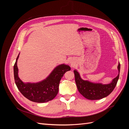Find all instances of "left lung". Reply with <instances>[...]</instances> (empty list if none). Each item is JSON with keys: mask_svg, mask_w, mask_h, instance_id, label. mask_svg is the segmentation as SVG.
I'll return each mask as SVG.
<instances>
[{"mask_svg": "<svg viewBox=\"0 0 129 129\" xmlns=\"http://www.w3.org/2000/svg\"><path fill=\"white\" fill-rule=\"evenodd\" d=\"M120 63L118 65V74L111 82L109 84L92 83L87 80H83L81 78L76 70H74L75 80L77 89L81 94L85 98L90 100H100L108 96L115 88L119 79L120 72Z\"/></svg>", "mask_w": 129, "mask_h": 129, "instance_id": "left-lung-1", "label": "left lung"}]
</instances>
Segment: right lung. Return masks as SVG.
Returning a JSON list of instances; mask_svg holds the SVG:
<instances>
[{"label": "right lung", "instance_id": "add662e5", "mask_svg": "<svg viewBox=\"0 0 129 129\" xmlns=\"http://www.w3.org/2000/svg\"><path fill=\"white\" fill-rule=\"evenodd\" d=\"M19 54L14 65L15 83L19 90L26 98L34 102L45 103L54 99L58 93L61 78L66 72L71 70V67L64 64H60L43 81L37 83H24L18 76L17 61Z\"/></svg>", "mask_w": 129, "mask_h": 129}]
</instances>
